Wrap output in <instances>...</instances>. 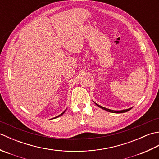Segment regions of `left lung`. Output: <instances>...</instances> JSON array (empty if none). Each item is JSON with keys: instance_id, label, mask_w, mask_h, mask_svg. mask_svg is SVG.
I'll list each match as a JSON object with an SVG mask.
<instances>
[{"instance_id": "1", "label": "left lung", "mask_w": 159, "mask_h": 159, "mask_svg": "<svg viewBox=\"0 0 159 159\" xmlns=\"http://www.w3.org/2000/svg\"><path fill=\"white\" fill-rule=\"evenodd\" d=\"M95 103V102H94ZM96 105L98 107H100V108H101V109H104V110H105V111H109V112H111V113H125V112H127V111H130V109H131V108H130V109H126V110H121V111H113V110H111V109H107V108H104V107H102V106H100V105H98V104H96V103H95Z\"/></svg>"}]
</instances>
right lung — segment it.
I'll return each mask as SVG.
<instances>
[{"label":"right lung","mask_w":159,"mask_h":159,"mask_svg":"<svg viewBox=\"0 0 159 159\" xmlns=\"http://www.w3.org/2000/svg\"><path fill=\"white\" fill-rule=\"evenodd\" d=\"M65 111H64V112H65ZM64 112H63L61 114V115H59V116H57L56 117H55V118H57V117H59V116H62V115L64 113ZM52 119H53V118H52Z\"/></svg>","instance_id":"1"}]
</instances>
